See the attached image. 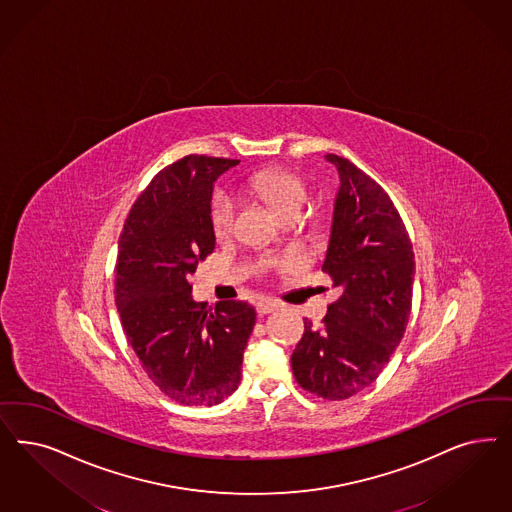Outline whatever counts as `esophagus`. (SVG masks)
I'll return each instance as SVG.
<instances>
[{"instance_id":"1","label":"esophagus","mask_w":512,"mask_h":512,"mask_svg":"<svg viewBox=\"0 0 512 512\" xmlns=\"http://www.w3.org/2000/svg\"><path fill=\"white\" fill-rule=\"evenodd\" d=\"M279 307H281V303L277 299H271V297H262L256 303V311H258V314H262V316L277 311Z\"/></svg>"}]
</instances>
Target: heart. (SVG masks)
<instances>
[{
  "label": "heart",
  "instance_id": "obj_1",
  "mask_svg": "<svg viewBox=\"0 0 512 512\" xmlns=\"http://www.w3.org/2000/svg\"><path fill=\"white\" fill-rule=\"evenodd\" d=\"M248 186L252 192H256L260 198H264L281 216L292 209L305 211L311 201L307 184L294 173L282 171V169L260 171L250 179ZM235 213H237V207H235V201L231 196H226V194L216 196L213 211H211L216 237L230 235L233 224H235Z\"/></svg>",
  "mask_w": 512,
  "mask_h": 512
}]
</instances>
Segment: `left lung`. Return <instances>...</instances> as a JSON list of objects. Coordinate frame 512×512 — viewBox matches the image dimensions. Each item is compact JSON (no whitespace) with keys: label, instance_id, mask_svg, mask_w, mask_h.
<instances>
[{"label":"left lung","instance_id":"left-lung-1","mask_svg":"<svg viewBox=\"0 0 512 512\" xmlns=\"http://www.w3.org/2000/svg\"><path fill=\"white\" fill-rule=\"evenodd\" d=\"M339 173L322 271L341 296L322 328L305 322L292 354L297 384L322 399H347L371 386L407 328L413 301L414 252L392 199L337 154Z\"/></svg>","mask_w":512,"mask_h":512}]
</instances>
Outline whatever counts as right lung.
Masks as SVG:
<instances>
[{"label": "right lung", "mask_w": 512, "mask_h": 512, "mask_svg": "<svg viewBox=\"0 0 512 512\" xmlns=\"http://www.w3.org/2000/svg\"><path fill=\"white\" fill-rule=\"evenodd\" d=\"M239 160L186 156L162 169L133 203L118 239L116 307L149 379L182 405H218L241 382L256 324L247 301L207 307L190 275L215 250V181Z\"/></svg>", "instance_id": "add662e5"}]
</instances>
